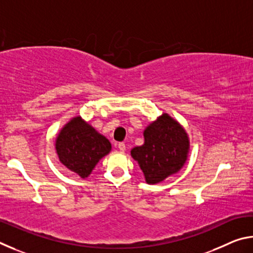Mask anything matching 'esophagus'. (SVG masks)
Instances as JSON below:
<instances>
[{
    "instance_id": "34e87169",
    "label": "esophagus",
    "mask_w": 253,
    "mask_h": 253,
    "mask_svg": "<svg viewBox=\"0 0 253 253\" xmlns=\"http://www.w3.org/2000/svg\"><path fill=\"white\" fill-rule=\"evenodd\" d=\"M118 148L121 152H125L126 151V145L124 143H118Z\"/></svg>"
}]
</instances>
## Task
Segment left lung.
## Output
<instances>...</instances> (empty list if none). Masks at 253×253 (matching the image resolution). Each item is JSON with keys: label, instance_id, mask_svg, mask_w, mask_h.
I'll use <instances>...</instances> for the list:
<instances>
[{"label": "left lung", "instance_id": "8db88e82", "mask_svg": "<svg viewBox=\"0 0 253 253\" xmlns=\"http://www.w3.org/2000/svg\"><path fill=\"white\" fill-rule=\"evenodd\" d=\"M190 151L187 132L177 121L163 114L144 130V144L130 155L138 163L148 184H156L176 174L185 164Z\"/></svg>", "mask_w": 253, "mask_h": 253}]
</instances>
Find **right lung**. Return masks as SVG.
<instances>
[{"label":"right lung","mask_w":253,"mask_h":253,"mask_svg":"<svg viewBox=\"0 0 253 253\" xmlns=\"http://www.w3.org/2000/svg\"><path fill=\"white\" fill-rule=\"evenodd\" d=\"M59 161L81 178L88 177L97 163L111 151V144L104 135L80 116L70 119L55 139Z\"/></svg>","instance_id":"right-lung-1"}]
</instances>
